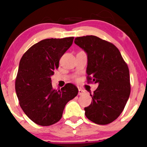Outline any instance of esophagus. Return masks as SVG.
I'll list each match as a JSON object with an SVG mask.
<instances>
[{
    "label": "esophagus",
    "mask_w": 147,
    "mask_h": 147,
    "mask_svg": "<svg viewBox=\"0 0 147 147\" xmlns=\"http://www.w3.org/2000/svg\"><path fill=\"white\" fill-rule=\"evenodd\" d=\"M84 93H85V91L83 90L82 89H79V90H78V94H79V95H82V94H84Z\"/></svg>",
    "instance_id": "esophagus-1"
}]
</instances>
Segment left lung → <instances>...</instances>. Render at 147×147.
Masks as SVG:
<instances>
[{"label":"left lung","instance_id":"left-lung-1","mask_svg":"<svg viewBox=\"0 0 147 147\" xmlns=\"http://www.w3.org/2000/svg\"><path fill=\"white\" fill-rule=\"evenodd\" d=\"M75 43L87 55V81L99 84L90 94L84 115L95 124H109L121 115L129 97L128 66L116 46L98 37H78Z\"/></svg>","mask_w":147,"mask_h":147}]
</instances>
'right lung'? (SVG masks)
Here are the masks:
<instances>
[{
	"mask_svg": "<svg viewBox=\"0 0 147 147\" xmlns=\"http://www.w3.org/2000/svg\"><path fill=\"white\" fill-rule=\"evenodd\" d=\"M73 37L40 41L20 59L16 80V92L20 107L29 119L40 126H50L63 116L66 104L78 95V89L67 83L60 90L52 86L53 70L72 45Z\"/></svg>",
	"mask_w": 147,
	"mask_h": 147,
	"instance_id": "obj_1",
	"label": "right lung"
}]
</instances>
